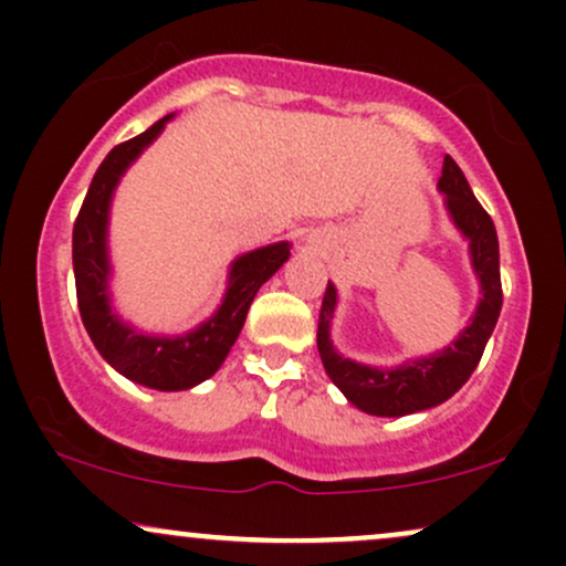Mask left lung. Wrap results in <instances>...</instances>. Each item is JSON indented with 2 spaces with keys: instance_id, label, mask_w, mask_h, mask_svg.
Wrapping results in <instances>:
<instances>
[{
  "instance_id": "8db88e82",
  "label": "left lung",
  "mask_w": 566,
  "mask_h": 566,
  "mask_svg": "<svg viewBox=\"0 0 566 566\" xmlns=\"http://www.w3.org/2000/svg\"><path fill=\"white\" fill-rule=\"evenodd\" d=\"M439 191L444 193L447 212L460 233L469 239L471 263L482 287V301L476 305V314L469 327L452 340L450 346L437 350V354L423 356V359L405 361L394 369H378L369 365H359L340 356L329 340V324H333L337 290L327 284L319 311V333H316V346H319L322 365L327 369L329 380L340 388L343 396L361 412L378 415V418H401V415L420 412L447 401L454 391L463 388L482 359L486 340L495 329L500 305H503V287H500V250L497 231L492 218L473 197L469 180L463 170L454 165L452 157H444L441 167Z\"/></svg>"
}]
</instances>
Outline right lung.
Masks as SVG:
<instances>
[{
  "label": "right lung",
  "mask_w": 566,
  "mask_h": 566,
  "mask_svg": "<svg viewBox=\"0 0 566 566\" xmlns=\"http://www.w3.org/2000/svg\"><path fill=\"white\" fill-rule=\"evenodd\" d=\"M170 119L172 114H167L146 133L114 146L108 157L101 161L93 184L87 188V197L82 201L80 216L74 220V279L84 329L93 337L103 359L116 373L146 388L186 391V388L212 378L223 365L242 333L252 297L287 263L290 244L276 242L237 258L231 263L223 303L193 333L178 337L143 335L114 314L112 301H108V274H112L106 250L108 207H112L114 188L122 175Z\"/></svg>",
  "instance_id": "obj_1"
}]
</instances>
